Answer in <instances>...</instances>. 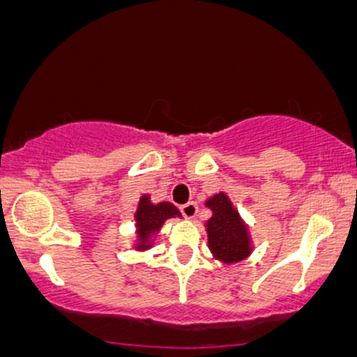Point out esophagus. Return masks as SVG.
<instances>
[{
	"label": "esophagus",
	"instance_id": "obj_1",
	"mask_svg": "<svg viewBox=\"0 0 357 357\" xmlns=\"http://www.w3.org/2000/svg\"><path fill=\"white\" fill-rule=\"evenodd\" d=\"M181 213L184 215V218H188V220H192L196 216V213H198V204L196 203H186V204H183L181 206Z\"/></svg>",
	"mask_w": 357,
	"mask_h": 357
}]
</instances>
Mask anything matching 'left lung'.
<instances>
[{
    "mask_svg": "<svg viewBox=\"0 0 357 357\" xmlns=\"http://www.w3.org/2000/svg\"><path fill=\"white\" fill-rule=\"evenodd\" d=\"M204 206L211 210V218L206 221L208 247L215 260L221 264H238L253 252L252 238L247 223L233 206L227 192H218L206 199Z\"/></svg>",
    "mask_w": 357,
    "mask_h": 357,
    "instance_id": "left-lung-1",
    "label": "left lung"
}]
</instances>
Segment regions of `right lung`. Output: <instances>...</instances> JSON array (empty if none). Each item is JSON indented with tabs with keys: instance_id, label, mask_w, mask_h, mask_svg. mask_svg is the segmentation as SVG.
<instances>
[{
	"instance_id": "1",
	"label": "right lung",
	"mask_w": 357,
	"mask_h": 357,
	"mask_svg": "<svg viewBox=\"0 0 357 357\" xmlns=\"http://www.w3.org/2000/svg\"><path fill=\"white\" fill-rule=\"evenodd\" d=\"M181 218V213L173 203L162 202V203H151L149 195H142L139 199L136 215V235L137 240L134 243V248L137 252H144L149 250L154 245V238L158 236V233L161 231L162 225L166 223V220L169 218Z\"/></svg>"
}]
</instances>
